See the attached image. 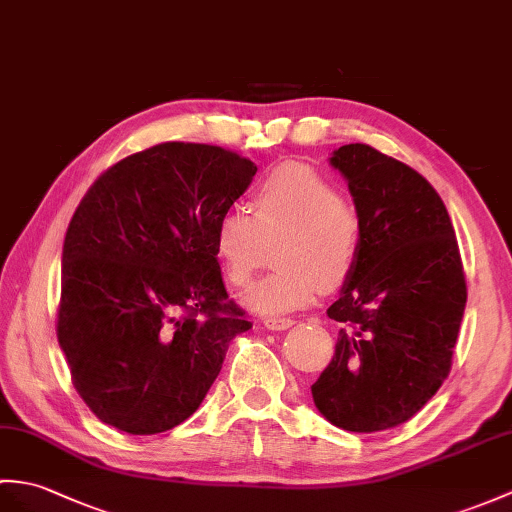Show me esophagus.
Masks as SVG:
<instances>
[{
    "mask_svg": "<svg viewBox=\"0 0 512 512\" xmlns=\"http://www.w3.org/2000/svg\"><path fill=\"white\" fill-rule=\"evenodd\" d=\"M264 325L272 331H285L294 325V320L292 318H266Z\"/></svg>",
    "mask_w": 512,
    "mask_h": 512,
    "instance_id": "esophagus-1",
    "label": "esophagus"
}]
</instances>
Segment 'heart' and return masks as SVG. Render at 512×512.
Returning <instances> with one entry per match:
<instances>
[{"label":"heart","mask_w":512,"mask_h":512,"mask_svg":"<svg viewBox=\"0 0 512 512\" xmlns=\"http://www.w3.org/2000/svg\"><path fill=\"white\" fill-rule=\"evenodd\" d=\"M224 211L213 251L231 285L253 279L272 247L277 268L244 294L253 312L279 316L307 307L320 290L347 285L360 264L362 224L338 187L320 174L285 165L261 178L246 205Z\"/></svg>","instance_id":"heart-1"}]
</instances>
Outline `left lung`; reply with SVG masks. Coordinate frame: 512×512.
I'll use <instances>...</instances> for the list:
<instances>
[{
	"label": "left lung",
	"instance_id": "8db88e82",
	"mask_svg": "<svg viewBox=\"0 0 512 512\" xmlns=\"http://www.w3.org/2000/svg\"><path fill=\"white\" fill-rule=\"evenodd\" d=\"M329 163L349 183L362 251L327 310L342 329L312 397L329 423L368 434L412 419L445 382L467 281L449 213L417 170L366 144Z\"/></svg>",
	"mask_w": 512,
	"mask_h": 512
}]
</instances>
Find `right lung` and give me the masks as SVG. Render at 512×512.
Here are the masks:
<instances>
[{
	"instance_id": "1",
	"label": "right lung",
	"mask_w": 512,
	"mask_h": 512,
	"mask_svg": "<svg viewBox=\"0 0 512 512\" xmlns=\"http://www.w3.org/2000/svg\"><path fill=\"white\" fill-rule=\"evenodd\" d=\"M255 172L224 148L168 141L115 163L80 200L56 334L102 423L172 430L198 410L229 342L253 327L224 288L213 229Z\"/></svg>"
}]
</instances>
